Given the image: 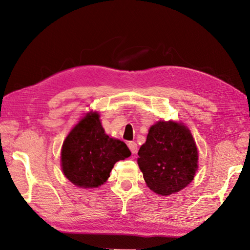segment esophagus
<instances>
[{
  "mask_svg": "<svg viewBox=\"0 0 250 250\" xmlns=\"http://www.w3.org/2000/svg\"><path fill=\"white\" fill-rule=\"evenodd\" d=\"M128 146L130 148V150L132 153H136L137 152V144L135 142H129Z\"/></svg>",
  "mask_w": 250,
  "mask_h": 250,
  "instance_id": "1",
  "label": "esophagus"
}]
</instances>
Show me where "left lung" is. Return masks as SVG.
Segmentation results:
<instances>
[{"label": "left lung", "instance_id": "obj_1", "mask_svg": "<svg viewBox=\"0 0 250 250\" xmlns=\"http://www.w3.org/2000/svg\"><path fill=\"white\" fill-rule=\"evenodd\" d=\"M137 163L153 192H178L193 180L198 168V149L190 131L174 121H159L148 132L139 150Z\"/></svg>", "mask_w": 250, "mask_h": 250}]
</instances>
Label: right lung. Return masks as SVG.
<instances>
[{
    "mask_svg": "<svg viewBox=\"0 0 250 250\" xmlns=\"http://www.w3.org/2000/svg\"><path fill=\"white\" fill-rule=\"evenodd\" d=\"M131 156L124 142L105 134L99 115L90 113L78 122L63 143L62 169L83 188H97L109 177L114 164Z\"/></svg>",
    "mask_w": 250,
    "mask_h": 250,
    "instance_id": "add662e5",
    "label": "right lung"
}]
</instances>
